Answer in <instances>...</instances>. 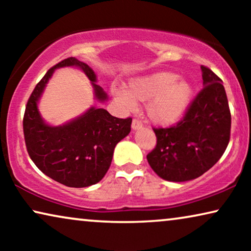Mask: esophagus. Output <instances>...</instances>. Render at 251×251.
I'll return each mask as SVG.
<instances>
[{
	"label": "esophagus",
	"mask_w": 251,
	"mask_h": 251,
	"mask_svg": "<svg viewBox=\"0 0 251 251\" xmlns=\"http://www.w3.org/2000/svg\"><path fill=\"white\" fill-rule=\"evenodd\" d=\"M131 126H132L133 130H138V129H140L143 126V123H142V121H140L139 119H133Z\"/></svg>",
	"instance_id": "34e87169"
}]
</instances>
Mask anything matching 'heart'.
Segmentation results:
<instances>
[{
  "label": "heart",
  "instance_id": "obj_1",
  "mask_svg": "<svg viewBox=\"0 0 251 251\" xmlns=\"http://www.w3.org/2000/svg\"><path fill=\"white\" fill-rule=\"evenodd\" d=\"M113 96L126 108L132 109L137 101L150 100L147 114L157 125L168 126L179 121L193 97V87L186 78L174 72H157L131 78L123 88H113Z\"/></svg>",
  "mask_w": 251,
  "mask_h": 251
}]
</instances>
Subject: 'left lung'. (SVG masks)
Instances as JSON below:
<instances>
[{
    "mask_svg": "<svg viewBox=\"0 0 251 251\" xmlns=\"http://www.w3.org/2000/svg\"><path fill=\"white\" fill-rule=\"evenodd\" d=\"M203 88L183 119L169 128H153L156 145L147 161L157 176L170 181L200 177L224 154L231 136V112L222 80L201 65Z\"/></svg>",
    "mask_w": 251,
    "mask_h": 251,
    "instance_id": "obj_1",
    "label": "left lung"
}]
</instances>
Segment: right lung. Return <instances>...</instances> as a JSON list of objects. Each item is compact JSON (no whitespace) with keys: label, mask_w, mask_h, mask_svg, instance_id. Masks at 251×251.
<instances>
[{"label":"right lung","mask_w":251,"mask_h":251,"mask_svg":"<svg viewBox=\"0 0 251 251\" xmlns=\"http://www.w3.org/2000/svg\"><path fill=\"white\" fill-rule=\"evenodd\" d=\"M65 66L80 67L92 82L96 98H107L87 64L66 58L51 67L30 94L23 119L24 137L29 157L44 175L65 186L87 187L107 173L116 144L129 135L132 119H119L104 108L91 107L67 125H46L37 111V100L53 71Z\"/></svg>","instance_id":"right-lung-1"}]
</instances>
